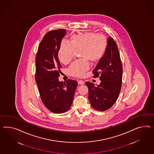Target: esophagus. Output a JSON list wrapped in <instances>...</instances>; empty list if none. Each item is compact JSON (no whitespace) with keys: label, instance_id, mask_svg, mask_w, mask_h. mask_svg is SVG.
<instances>
[{"label":"esophagus","instance_id":"esophagus-1","mask_svg":"<svg viewBox=\"0 0 154 154\" xmlns=\"http://www.w3.org/2000/svg\"><path fill=\"white\" fill-rule=\"evenodd\" d=\"M78 84H79V85H84V81L82 80H79V81L78 82Z\"/></svg>","mask_w":154,"mask_h":154}]
</instances>
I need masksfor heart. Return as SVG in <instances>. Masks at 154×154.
<instances>
[{"instance_id": "1", "label": "heart", "mask_w": 154, "mask_h": 154, "mask_svg": "<svg viewBox=\"0 0 154 154\" xmlns=\"http://www.w3.org/2000/svg\"><path fill=\"white\" fill-rule=\"evenodd\" d=\"M107 48V40L101 35L92 32L71 35L70 43L62 41L57 57L62 63L66 65L74 57V50H82L80 57L83 59L76 61L68 69L69 75L82 77L89 69V62L93 64L102 59Z\"/></svg>"}]
</instances>
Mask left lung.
I'll use <instances>...</instances> for the list:
<instances>
[{
  "label": "left lung",
  "instance_id": "8db88e82",
  "mask_svg": "<svg viewBox=\"0 0 154 154\" xmlns=\"http://www.w3.org/2000/svg\"><path fill=\"white\" fill-rule=\"evenodd\" d=\"M106 51L99 61L93 73V78L101 80L97 87L87 82L88 98L96 110L104 111L111 108L119 97L122 87V65L117 45L113 38L107 40Z\"/></svg>",
  "mask_w": 154,
  "mask_h": 154
}]
</instances>
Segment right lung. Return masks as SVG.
Masks as SVG:
<instances>
[{
  "mask_svg": "<svg viewBox=\"0 0 154 154\" xmlns=\"http://www.w3.org/2000/svg\"><path fill=\"white\" fill-rule=\"evenodd\" d=\"M66 29L48 32L38 46L35 57V82L44 105L53 113H63L71 106L78 83L68 79L59 81L61 65L57 57Z\"/></svg>",
  "mask_w": 154,
  "mask_h": 154,
  "instance_id": "1",
  "label": "right lung"
}]
</instances>
